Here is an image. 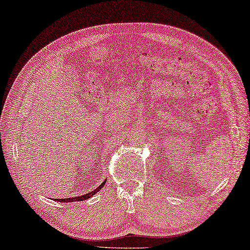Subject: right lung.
Instances as JSON below:
<instances>
[{"label": "right lung", "mask_w": 250, "mask_h": 250, "mask_svg": "<svg viewBox=\"0 0 250 250\" xmlns=\"http://www.w3.org/2000/svg\"><path fill=\"white\" fill-rule=\"evenodd\" d=\"M106 182V181H105ZM105 182H103V184H101L100 186H98L96 189H94L93 191L88 194H85V195H82V196H77V197H69V198H61V199H55L56 202H62V203H72V202H82V200H85V199H88L93 197L94 195H95L98 190L101 189V188H103V186L105 185Z\"/></svg>", "instance_id": "1"}]
</instances>
